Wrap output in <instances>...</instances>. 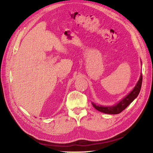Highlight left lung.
Instances as JSON below:
<instances>
[{
  "label": "left lung",
  "instance_id": "1",
  "mask_svg": "<svg viewBox=\"0 0 153 153\" xmlns=\"http://www.w3.org/2000/svg\"><path fill=\"white\" fill-rule=\"evenodd\" d=\"M142 75H140V79L138 82H137L135 87L134 89L129 93V94L124 97L121 101L117 103L115 105L110 106V107H104V106L101 105H97L95 103L92 102L96 109L98 110L100 112L107 113V114H119L120 113L121 111H123L125 108L128 107V106L130 104V103L135 99V98L138 97L140 91L141 86H142Z\"/></svg>",
  "mask_w": 153,
  "mask_h": 153
}]
</instances>
